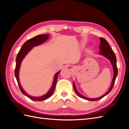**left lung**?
<instances>
[{"label": "left lung", "instance_id": "obj_1", "mask_svg": "<svg viewBox=\"0 0 129 129\" xmlns=\"http://www.w3.org/2000/svg\"><path fill=\"white\" fill-rule=\"evenodd\" d=\"M100 41H101V44H100V52H99V54L105 57H106L107 58H108L109 60L110 61L113 67V70H114V76H113V79L112 81L111 85L110 88H109V90L106 93H105L104 95H103L102 96H101L100 97H99V98L89 99V98H87V97H85L82 95H81L80 93L77 91V89L76 88V87H75V84L73 82V87L74 89V90H75V92L76 93V94L82 99H83L87 100L88 101H91L101 100V99H102L103 97H104L105 96L108 95V93L111 91V90L112 89V88L114 85L116 77H117V74H118V69H117V67L116 57V55L115 54V53L112 50L110 45H109V43L107 41V40H105V39H104L103 38H100Z\"/></svg>", "mask_w": 129, "mask_h": 129}]
</instances>
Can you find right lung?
Instances as JSON below:
<instances>
[{"mask_svg":"<svg viewBox=\"0 0 129 129\" xmlns=\"http://www.w3.org/2000/svg\"><path fill=\"white\" fill-rule=\"evenodd\" d=\"M48 39V34H42V35H39V36H36L35 37L30 39L26 41L25 44L22 45L20 50H19V53L17 54V58H16V65H15V76L16 77V79L17 81V82L18 83L19 88H20V91L23 94L26 96L27 97H28L30 100L36 101H44L46 99H47L52 95V94L54 92V90H55L56 83L57 80L58 75L60 71L57 72L55 75L54 76V80L53 84L52 85L51 88L50 89L49 91L45 94V95L41 96V97H32L30 96L23 90L22 88L21 85L19 82V68L20 67V64L21 63V61L23 58L25 57V56L26 55V54L28 53L30 50L32 49V48L34 46H38L43 42H44L45 41H46Z\"/></svg>","mask_w":129,"mask_h":129,"instance_id":"add662e5","label":"right lung"}]
</instances>
